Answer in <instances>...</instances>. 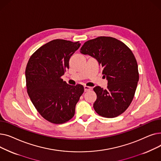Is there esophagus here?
Masks as SVG:
<instances>
[{
  "instance_id": "1",
  "label": "esophagus",
  "mask_w": 161,
  "mask_h": 161,
  "mask_svg": "<svg viewBox=\"0 0 161 161\" xmlns=\"http://www.w3.org/2000/svg\"><path fill=\"white\" fill-rule=\"evenodd\" d=\"M92 88L91 87H88V86H84V90H85V91H89L90 90H91Z\"/></svg>"
}]
</instances>
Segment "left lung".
Returning <instances> with one entry per match:
<instances>
[{"instance_id":"obj_1","label":"left lung","mask_w":161,"mask_h":161,"mask_svg":"<svg viewBox=\"0 0 161 161\" xmlns=\"http://www.w3.org/2000/svg\"><path fill=\"white\" fill-rule=\"evenodd\" d=\"M80 52L96 58L108 80L106 89L94 87L97 98L93 104L100 116L114 118L129 108L134 98L139 73L133 53L115 38L100 36L86 42Z\"/></svg>"}]
</instances>
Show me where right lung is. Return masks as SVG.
<instances>
[{
  "instance_id": "right-lung-1",
  "label": "right lung",
  "mask_w": 161,
  "mask_h": 161,
  "mask_svg": "<svg viewBox=\"0 0 161 161\" xmlns=\"http://www.w3.org/2000/svg\"><path fill=\"white\" fill-rule=\"evenodd\" d=\"M80 45L79 42L53 40L38 48L27 63L28 95L38 113L50 123L62 124L71 119L84 92L82 85L70 86L61 78Z\"/></svg>"
}]
</instances>
